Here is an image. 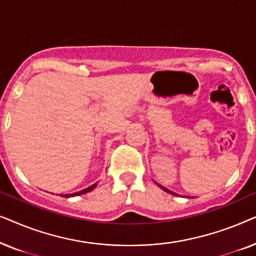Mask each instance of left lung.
<instances>
[{
	"mask_svg": "<svg viewBox=\"0 0 256 256\" xmlns=\"http://www.w3.org/2000/svg\"><path fill=\"white\" fill-rule=\"evenodd\" d=\"M157 184V183H156ZM157 185H158V186L160 188H162V190H164V191H166V192H169V194H174V196H178L177 194H174V192H172V191H170V190H168V188H164V186H162V185H160V184H157Z\"/></svg>",
	"mask_w": 256,
	"mask_h": 256,
	"instance_id": "obj_1",
	"label": "left lung"
}]
</instances>
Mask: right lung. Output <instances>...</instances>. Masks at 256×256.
Listing matches in <instances>:
<instances>
[{
  "instance_id": "add662e5",
  "label": "right lung",
  "mask_w": 256,
  "mask_h": 256,
  "mask_svg": "<svg viewBox=\"0 0 256 256\" xmlns=\"http://www.w3.org/2000/svg\"><path fill=\"white\" fill-rule=\"evenodd\" d=\"M96 185H98V183H96V184H93V185H90V186H88V188H84V190H82V191L74 192V194H60V196H62V197H65V198H70V197H76V196H80V194H87V192L92 191V190H93V188H96Z\"/></svg>"
}]
</instances>
